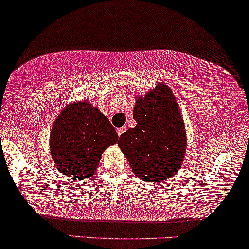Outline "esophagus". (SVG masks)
Listing matches in <instances>:
<instances>
[{
  "label": "esophagus",
  "instance_id": "1",
  "mask_svg": "<svg viewBox=\"0 0 249 249\" xmlns=\"http://www.w3.org/2000/svg\"><path fill=\"white\" fill-rule=\"evenodd\" d=\"M125 131H126V126L120 127V129H117V133H118V136H120V135H122V133H124Z\"/></svg>",
  "mask_w": 249,
  "mask_h": 249
}]
</instances>
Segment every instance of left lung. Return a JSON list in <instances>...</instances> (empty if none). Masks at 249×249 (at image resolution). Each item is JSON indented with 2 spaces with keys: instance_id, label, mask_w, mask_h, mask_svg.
<instances>
[{
  "instance_id": "8db88e82",
  "label": "left lung",
  "mask_w": 249,
  "mask_h": 249,
  "mask_svg": "<svg viewBox=\"0 0 249 249\" xmlns=\"http://www.w3.org/2000/svg\"><path fill=\"white\" fill-rule=\"evenodd\" d=\"M133 119L136 127L123 133L118 142L133 174L152 183L174 177L187 151V132L170 87L158 83L145 95H138Z\"/></svg>"
}]
</instances>
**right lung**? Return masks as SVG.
Returning a JSON list of instances; mask_svg holds the SVG:
<instances>
[{"label": "right lung", "instance_id": "right-lung-1", "mask_svg": "<svg viewBox=\"0 0 249 249\" xmlns=\"http://www.w3.org/2000/svg\"><path fill=\"white\" fill-rule=\"evenodd\" d=\"M118 141L110 120L89 100L67 104L54 120L49 150L59 173L85 181L93 176L103 152Z\"/></svg>", "mask_w": 249, "mask_h": 249}]
</instances>
